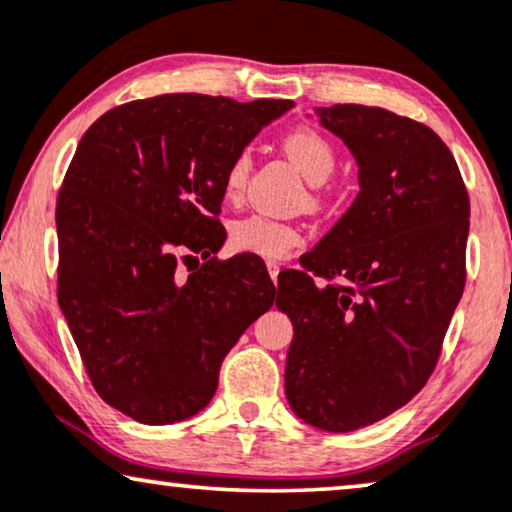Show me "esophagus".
Wrapping results in <instances>:
<instances>
[{"label":"esophagus","instance_id":"1","mask_svg":"<svg viewBox=\"0 0 512 512\" xmlns=\"http://www.w3.org/2000/svg\"><path fill=\"white\" fill-rule=\"evenodd\" d=\"M267 269H269V276H271V281H278V271H281V267H278L276 262H267Z\"/></svg>","mask_w":512,"mask_h":512}]
</instances>
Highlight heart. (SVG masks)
<instances>
[{
	"mask_svg": "<svg viewBox=\"0 0 512 512\" xmlns=\"http://www.w3.org/2000/svg\"><path fill=\"white\" fill-rule=\"evenodd\" d=\"M285 152L295 166L302 170L306 180L311 185H323V182L335 173L337 152L332 142L311 128H299L285 135L283 140ZM250 173V152L241 149L234 159H231L227 173H224V194L227 199L236 201L243 194L245 182ZM229 241L238 252H248L257 255L262 260L278 262L285 260L292 250H297L304 243V234L297 224L276 220L269 215H248L243 220L234 222L231 227Z\"/></svg>",
	"mask_w": 512,
	"mask_h": 512,
	"instance_id": "b5f03b06",
	"label": "heart"
}]
</instances>
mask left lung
Returning <instances> with one entry per match:
<instances>
[{"instance_id": "8db88e82", "label": "left lung", "mask_w": 512, "mask_h": 512, "mask_svg": "<svg viewBox=\"0 0 512 512\" xmlns=\"http://www.w3.org/2000/svg\"><path fill=\"white\" fill-rule=\"evenodd\" d=\"M351 149L360 192L302 271L278 276L292 320L285 395L330 433L410 403L435 370L466 285L470 201L445 142L381 107L316 109Z\"/></svg>"}]
</instances>
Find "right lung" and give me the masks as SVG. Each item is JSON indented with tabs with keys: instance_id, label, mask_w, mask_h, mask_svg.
Instances as JSON below:
<instances>
[{
	"instance_id": "right-lung-1",
	"label": "right lung",
	"mask_w": 512,
	"mask_h": 512,
	"mask_svg": "<svg viewBox=\"0 0 512 512\" xmlns=\"http://www.w3.org/2000/svg\"><path fill=\"white\" fill-rule=\"evenodd\" d=\"M292 105L168 93L109 109L81 138L56 203L58 304L93 388L126 417H194L274 304L264 262L210 255L227 238L231 159ZM194 254L207 262L182 277Z\"/></svg>"
}]
</instances>
